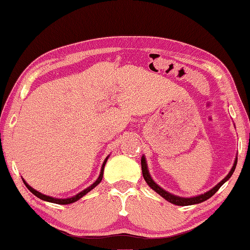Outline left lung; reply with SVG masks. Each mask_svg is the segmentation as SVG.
<instances>
[{
	"label": "left lung",
	"instance_id": "1",
	"mask_svg": "<svg viewBox=\"0 0 250 250\" xmlns=\"http://www.w3.org/2000/svg\"><path fill=\"white\" fill-rule=\"evenodd\" d=\"M237 162H238V157H235L233 166H232L230 172H229L228 175L225 176L220 183H217L216 186L213 188V189H210L209 191H207V192H205L203 194H198V196L189 197V198L175 196V194L169 193L168 191L164 190L162 187H159L158 184H157L155 181L152 180L151 175H150L149 169H148V164H146V160L145 156H142V158H141V168H142V175H143V177H145L146 184H148V186L151 188L153 191H156V192L158 193L159 196H162L164 199H166L167 201H169V203H172L174 205H177V206H190V205H196V204L203 203V201L209 199L211 196H214V194L217 192V190L220 189V188L223 186V184L227 182V181L232 176V174H233L234 169H235V166H237Z\"/></svg>",
	"mask_w": 250,
	"mask_h": 250
}]
</instances>
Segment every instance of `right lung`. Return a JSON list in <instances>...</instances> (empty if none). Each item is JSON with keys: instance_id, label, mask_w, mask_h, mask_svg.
<instances>
[{"instance_id": "add662e5", "label": "right lung", "mask_w": 250, "mask_h": 250, "mask_svg": "<svg viewBox=\"0 0 250 250\" xmlns=\"http://www.w3.org/2000/svg\"><path fill=\"white\" fill-rule=\"evenodd\" d=\"M108 158H109V156L105 157L104 162V164H102V166H101V172H100V175H99V177H98V179H97V181H95V182H94L93 184H91L90 187L86 188V189H84L83 191H81V192H78L77 194H75V196L70 197V198H54V197H51V196H46V194H44V193H41V192H39V191H37V190L34 189V188L30 187L29 184L27 183L26 181L23 180V179H22V181H23V183H25V186L27 187V189H28V190L30 191V192H32L33 194H35V196H36L37 198H40V199H42V200H44V201H49V203H53V204H59V205H68V204H73V203H75V201L80 200L82 197H84L85 194L90 192V191H91L92 189H94V188L97 187L98 184L101 182L102 177H104V165H105V163H107Z\"/></svg>"}]
</instances>
